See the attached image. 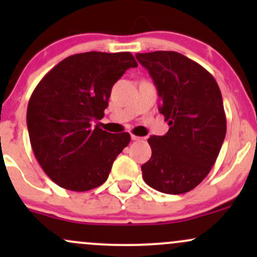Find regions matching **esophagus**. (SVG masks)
Segmentation results:
<instances>
[{"label":"esophagus","instance_id":"1","mask_svg":"<svg viewBox=\"0 0 257 257\" xmlns=\"http://www.w3.org/2000/svg\"><path fill=\"white\" fill-rule=\"evenodd\" d=\"M141 139L143 138L138 137V135H132V140H134V141H139V140H141Z\"/></svg>","mask_w":257,"mask_h":257}]
</instances>
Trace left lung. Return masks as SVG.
Returning <instances> with one entry per match:
<instances>
[{
	"instance_id": "obj_1",
	"label": "left lung",
	"mask_w": 257,
	"mask_h": 257,
	"mask_svg": "<svg viewBox=\"0 0 257 257\" xmlns=\"http://www.w3.org/2000/svg\"><path fill=\"white\" fill-rule=\"evenodd\" d=\"M137 59L157 87L169 125L166 135L147 140L152 156L141 166L143 179L159 192L186 193L205 179L225 139L220 88L210 72L178 52L138 53Z\"/></svg>"
}]
</instances>
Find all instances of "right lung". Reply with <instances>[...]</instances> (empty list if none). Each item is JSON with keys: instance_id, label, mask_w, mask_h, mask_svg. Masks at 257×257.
I'll use <instances>...</instances> for the list:
<instances>
[{"instance_id": "1", "label": "right lung", "mask_w": 257, "mask_h": 257, "mask_svg": "<svg viewBox=\"0 0 257 257\" xmlns=\"http://www.w3.org/2000/svg\"><path fill=\"white\" fill-rule=\"evenodd\" d=\"M137 66L129 52L73 54L32 91L26 113L32 151L58 186L84 192L107 180L131 134H111L91 120L104 117L113 84Z\"/></svg>"}]
</instances>
